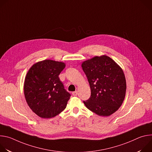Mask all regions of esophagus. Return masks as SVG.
Instances as JSON below:
<instances>
[{"instance_id": "1", "label": "esophagus", "mask_w": 152, "mask_h": 152, "mask_svg": "<svg viewBox=\"0 0 152 152\" xmlns=\"http://www.w3.org/2000/svg\"><path fill=\"white\" fill-rule=\"evenodd\" d=\"M72 94H73V96H76L77 95V91H76L73 92V93H72Z\"/></svg>"}]
</instances>
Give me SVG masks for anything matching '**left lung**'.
Listing matches in <instances>:
<instances>
[{"instance_id": "8db88e82", "label": "left lung", "mask_w": 152, "mask_h": 152, "mask_svg": "<svg viewBox=\"0 0 152 152\" xmlns=\"http://www.w3.org/2000/svg\"><path fill=\"white\" fill-rule=\"evenodd\" d=\"M82 70L87 77L91 96L83 101L88 110L100 116H109L121 106L126 94L123 71L111 58L103 55L84 61Z\"/></svg>"}]
</instances>
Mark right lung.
<instances>
[{
	"mask_svg": "<svg viewBox=\"0 0 152 152\" xmlns=\"http://www.w3.org/2000/svg\"><path fill=\"white\" fill-rule=\"evenodd\" d=\"M65 67L63 62L47 59L35 64L28 71L24 94L29 107L38 116L52 118L66 107L71 94L59 78Z\"/></svg>",
	"mask_w": 152,
	"mask_h": 152,
	"instance_id": "right-lung-1",
	"label": "right lung"
}]
</instances>
